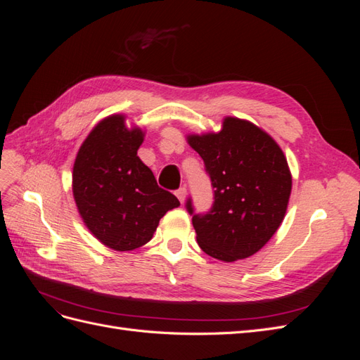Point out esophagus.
Returning <instances> with one entry per match:
<instances>
[{
  "label": "esophagus",
  "mask_w": 360,
  "mask_h": 360,
  "mask_svg": "<svg viewBox=\"0 0 360 360\" xmlns=\"http://www.w3.org/2000/svg\"><path fill=\"white\" fill-rule=\"evenodd\" d=\"M186 192H188V191H186V188H184V186L176 191V195H177V198L180 200V202H183L184 198H186Z\"/></svg>",
  "instance_id": "1"
}]
</instances>
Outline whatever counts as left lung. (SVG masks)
<instances>
[{
	"instance_id": "left-lung-1",
	"label": "left lung",
	"mask_w": 360,
	"mask_h": 360,
	"mask_svg": "<svg viewBox=\"0 0 360 360\" xmlns=\"http://www.w3.org/2000/svg\"><path fill=\"white\" fill-rule=\"evenodd\" d=\"M204 160L213 188L209 212L192 216L197 242L207 255L236 261L254 255L276 233L291 192V174L279 146L243 120L228 117L219 134L188 138Z\"/></svg>"
}]
</instances>
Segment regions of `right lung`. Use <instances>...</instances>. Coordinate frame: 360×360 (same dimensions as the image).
Masks as SVG:
<instances>
[{"label":"right lung","instance_id":"obj_1","mask_svg":"<svg viewBox=\"0 0 360 360\" xmlns=\"http://www.w3.org/2000/svg\"><path fill=\"white\" fill-rule=\"evenodd\" d=\"M141 143V129L129 130L123 115H112L93 129L75 160L78 210L89 230L115 250L150 242L160 217L180 205L136 156Z\"/></svg>","mask_w":360,"mask_h":360}]
</instances>
